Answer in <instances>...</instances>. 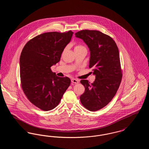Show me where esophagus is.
<instances>
[{
    "instance_id": "esophagus-1",
    "label": "esophagus",
    "mask_w": 149,
    "mask_h": 149,
    "mask_svg": "<svg viewBox=\"0 0 149 149\" xmlns=\"http://www.w3.org/2000/svg\"><path fill=\"white\" fill-rule=\"evenodd\" d=\"M71 83H74V84H78L79 83V80L78 79H71Z\"/></svg>"
}]
</instances>
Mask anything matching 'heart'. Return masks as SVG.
I'll return each instance as SVG.
<instances>
[{"label": "heart", "instance_id": "heart-1", "mask_svg": "<svg viewBox=\"0 0 149 149\" xmlns=\"http://www.w3.org/2000/svg\"><path fill=\"white\" fill-rule=\"evenodd\" d=\"M81 47H83V46H81V45H77V46H75V47L74 49H79V48H81Z\"/></svg>", "mask_w": 149, "mask_h": 149}]
</instances>
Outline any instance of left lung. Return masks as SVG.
<instances>
[{
    "mask_svg": "<svg viewBox=\"0 0 149 149\" xmlns=\"http://www.w3.org/2000/svg\"><path fill=\"white\" fill-rule=\"evenodd\" d=\"M75 37L83 40L90 51L89 68L95 79L93 83L81 80L85 92L80 95L83 106L97 111L113 99L120 86L122 74L118 47L109 36L95 30H81Z\"/></svg>",
    "mask_w": 149,
    "mask_h": 149,
    "instance_id": "left-lung-1",
    "label": "left lung"
}]
</instances>
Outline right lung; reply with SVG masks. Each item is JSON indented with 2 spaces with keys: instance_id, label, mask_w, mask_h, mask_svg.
I'll list each match as a JSON object with an SVG mask.
<instances>
[{
  "instance_id": "obj_1",
  "label": "right lung",
  "mask_w": 149,
  "mask_h": 149,
  "mask_svg": "<svg viewBox=\"0 0 149 149\" xmlns=\"http://www.w3.org/2000/svg\"><path fill=\"white\" fill-rule=\"evenodd\" d=\"M73 32H47L37 36L24 46L20 56L22 88L29 100L45 111L58 104L70 86L68 77H58L51 67L60 61Z\"/></svg>"
}]
</instances>
